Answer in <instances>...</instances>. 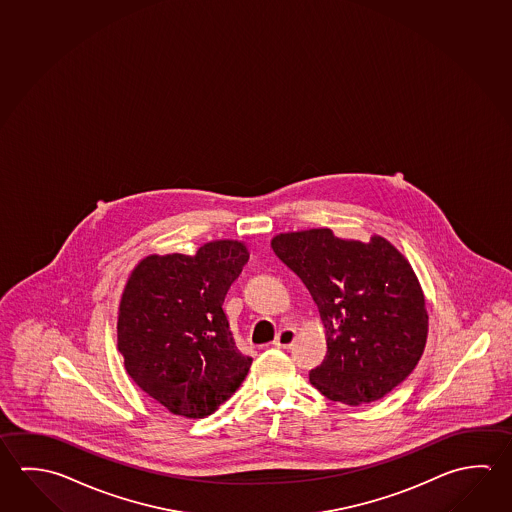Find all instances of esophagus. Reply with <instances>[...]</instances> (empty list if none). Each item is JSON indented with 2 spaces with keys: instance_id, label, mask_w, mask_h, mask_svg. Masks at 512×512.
Masks as SVG:
<instances>
[{
  "instance_id": "1",
  "label": "esophagus",
  "mask_w": 512,
  "mask_h": 512,
  "mask_svg": "<svg viewBox=\"0 0 512 512\" xmlns=\"http://www.w3.org/2000/svg\"><path fill=\"white\" fill-rule=\"evenodd\" d=\"M296 340V331L295 329H291V327H284V329H280L277 334V338L273 341V345L278 347V349H289Z\"/></svg>"
}]
</instances>
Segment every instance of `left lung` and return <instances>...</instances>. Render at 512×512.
I'll return each mask as SVG.
<instances>
[{
	"label": "left lung",
	"mask_w": 512,
	"mask_h": 512,
	"mask_svg": "<svg viewBox=\"0 0 512 512\" xmlns=\"http://www.w3.org/2000/svg\"><path fill=\"white\" fill-rule=\"evenodd\" d=\"M271 248L320 311L327 356L309 372L314 388L359 406L383 399L412 374L426 347L428 311L403 253L381 235L361 243L329 228L275 235Z\"/></svg>",
	"instance_id": "8db88e82"
}]
</instances>
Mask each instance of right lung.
<instances>
[{
  "label": "right lung",
  "mask_w": 512,
  "mask_h": 512,
  "mask_svg": "<svg viewBox=\"0 0 512 512\" xmlns=\"http://www.w3.org/2000/svg\"><path fill=\"white\" fill-rule=\"evenodd\" d=\"M248 259L246 244L223 239L194 255H149L127 278L118 350L136 385L174 415L203 419L216 412L252 367L223 311Z\"/></svg>",
  "instance_id": "obj_1"
}]
</instances>
